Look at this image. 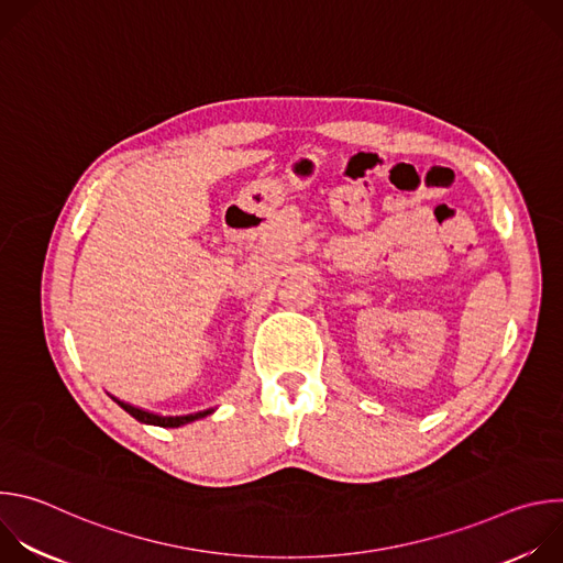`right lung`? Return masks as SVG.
I'll return each mask as SVG.
<instances>
[{"label": "right lung", "mask_w": 563, "mask_h": 563, "mask_svg": "<svg viewBox=\"0 0 563 563\" xmlns=\"http://www.w3.org/2000/svg\"><path fill=\"white\" fill-rule=\"evenodd\" d=\"M120 408L124 412H129L133 419H137L140 423H146V426H159V428H180V426H187L196 419H202L207 415H211L213 410H202V412H194V415H185V417H159V415H153V412H146L142 408H133L129 404H124V400H118Z\"/></svg>", "instance_id": "obj_1"}]
</instances>
